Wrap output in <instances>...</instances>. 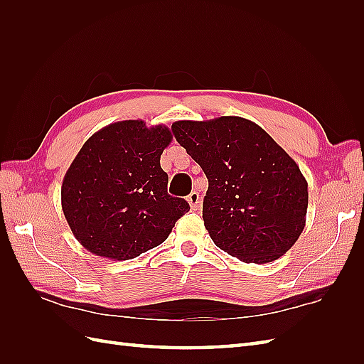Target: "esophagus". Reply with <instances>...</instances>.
<instances>
[{
    "label": "esophagus",
    "mask_w": 364,
    "mask_h": 364,
    "mask_svg": "<svg viewBox=\"0 0 364 364\" xmlns=\"http://www.w3.org/2000/svg\"><path fill=\"white\" fill-rule=\"evenodd\" d=\"M186 200H188L191 209H197V208H199V205H200V196H199V193H197V191H193L188 196V199H186Z\"/></svg>",
    "instance_id": "34e87169"
}]
</instances>
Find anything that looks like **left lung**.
I'll return each instance as SVG.
<instances>
[{"instance_id": "1", "label": "left lung", "mask_w": 364, "mask_h": 364, "mask_svg": "<svg viewBox=\"0 0 364 364\" xmlns=\"http://www.w3.org/2000/svg\"><path fill=\"white\" fill-rule=\"evenodd\" d=\"M171 130L208 178L203 222L214 245L243 262L282 257L308 206V183L287 151L241 117L176 121Z\"/></svg>"}]
</instances>
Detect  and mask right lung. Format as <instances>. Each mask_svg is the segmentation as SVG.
<instances>
[{"label": "right lung", "instance_id": "obj_1", "mask_svg": "<svg viewBox=\"0 0 364 364\" xmlns=\"http://www.w3.org/2000/svg\"><path fill=\"white\" fill-rule=\"evenodd\" d=\"M173 139L167 126L141 119L112 123L87 139L62 182L63 215L94 255L124 261L164 243L190 211L167 193L161 155Z\"/></svg>", "mask_w": 364, "mask_h": 364}]
</instances>
